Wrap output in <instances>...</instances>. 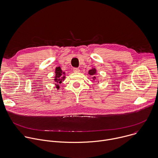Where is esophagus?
<instances>
[{"mask_svg": "<svg viewBox=\"0 0 158 158\" xmlns=\"http://www.w3.org/2000/svg\"><path fill=\"white\" fill-rule=\"evenodd\" d=\"M73 71L75 73H77V72H79L80 70L78 68H73Z\"/></svg>", "mask_w": 158, "mask_h": 158, "instance_id": "obj_1", "label": "esophagus"}]
</instances>
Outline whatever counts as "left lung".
<instances>
[{
    "label": "left lung",
    "mask_w": 158,
    "mask_h": 158,
    "mask_svg": "<svg viewBox=\"0 0 158 158\" xmlns=\"http://www.w3.org/2000/svg\"><path fill=\"white\" fill-rule=\"evenodd\" d=\"M89 74L90 75V76H93L94 77H92V79H94V80H95V76H94L95 74H96V70L95 69H90L89 70Z\"/></svg>",
    "instance_id": "1"
}]
</instances>
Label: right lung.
<instances>
[{
  "mask_svg": "<svg viewBox=\"0 0 158 158\" xmlns=\"http://www.w3.org/2000/svg\"><path fill=\"white\" fill-rule=\"evenodd\" d=\"M55 81L56 84H61L62 82V81H63V79H64V76L62 73V70L61 69L60 67H58L56 68V71H55ZM59 85L60 84H56V87L58 89H59Z\"/></svg>",
  "mask_w": 158,
  "mask_h": 158,
  "instance_id": "1",
  "label": "right lung"
}]
</instances>
